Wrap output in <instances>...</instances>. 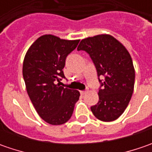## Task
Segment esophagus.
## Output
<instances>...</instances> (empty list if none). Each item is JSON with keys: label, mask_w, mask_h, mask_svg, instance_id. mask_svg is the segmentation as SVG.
Masks as SVG:
<instances>
[{"label": "esophagus", "mask_w": 152, "mask_h": 152, "mask_svg": "<svg viewBox=\"0 0 152 152\" xmlns=\"http://www.w3.org/2000/svg\"><path fill=\"white\" fill-rule=\"evenodd\" d=\"M88 91V89H86L85 91H80V93L82 94V95H85L86 94V92Z\"/></svg>", "instance_id": "obj_1"}]
</instances>
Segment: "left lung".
<instances>
[{"label": "left lung", "mask_w": 152, "mask_h": 152, "mask_svg": "<svg viewBox=\"0 0 152 152\" xmlns=\"http://www.w3.org/2000/svg\"><path fill=\"white\" fill-rule=\"evenodd\" d=\"M77 50H85L90 55L101 83L99 102L91 107V112L103 122L118 118L128 107L134 91L135 73L130 54L110 34L84 39Z\"/></svg>", "instance_id": "left-lung-1"}]
</instances>
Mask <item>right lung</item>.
<instances>
[{"label": "right lung", "mask_w": 152, "mask_h": 152, "mask_svg": "<svg viewBox=\"0 0 152 152\" xmlns=\"http://www.w3.org/2000/svg\"><path fill=\"white\" fill-rule=\"evenodd\" d=\"M79 42L45 34L31 45L24 56L23 76L28 95L39 116L52 125L67 123L79 101V91L61 86L66 58Z\"/></svg>", "instance_id": "obj_1"}]
</instances>
